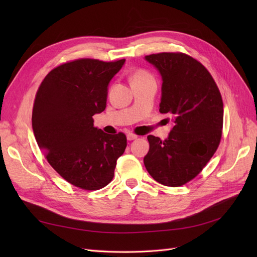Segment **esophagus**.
I'll return each mask as SVG.
<instances>
[{"instance_id": "1", "label": "esophagus", "mask_w": 257, "mask_h": 257, "mask_svg": "<svg viewBox=\"0 0 257 257\" xmlns=\"http://www.w3.org/2000/svg\"><path fill=\"white\" fill-rule=\"evenodd\" d=\"M126 137H127V141H134V139L138 138V136L136 134H133V133H128L126 135Z\"/></svg>"}]
</instances>
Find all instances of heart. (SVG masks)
<instances>
[{"label": "heart", "instance_id": "heart-1", "mask_svg": "<svg viewBox=\"0 0 257 257\" xmlns=\"http://www.w3.org/2000/svg\"><path fill=\"white\" fill-rule=\"evenodd\" d=\"M147 79H153L152 76L144 71V69H138L136 71L133 76H132V82H136V81H143V80H147Z\"/></svg>", "mask_w": 257, "mask_h": 257}]
</instances>
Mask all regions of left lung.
Returning a JSON list of instances; mask_svg holds the SVG:
<instances>
[{
	"instance_id": "1",
	"label": "left lung",
	"mask_w": 257,
	"mask_h": 257,
	"mask_svg": "<svg viewBox=\"0 0 257 257\" xmlns=\"http://www.w3.org/2000/svg\"><path fill=\"white\" fill-rule=\"evenodd\" d=\"M162 76L160 112L174 116L165 141L149 135L144 163L159 183L181 186L193 180L213 157L223 128V100L208 69L182 52L146 56Z\"/></svg>"
}]
</instances>
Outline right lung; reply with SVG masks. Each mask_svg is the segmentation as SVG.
<instances>
[{"mask_svg": "<svg viewBox=\"0 0 257 257\" xmlns=\"http://www.w3.org/2000/svg\"><path fill=\"white\" fill-rule=\"evenodd\" d=\"M124 62H66L50 71L36 92V143L62 178L85 191L99 190L112 180L116 160L126 148L125 134H106L92 118L105 110L108 83Z\"/></svg>", "mask_w": 257, "mask_h": 257, "instance_id": "obj_1", "label": "right lung"}]
</instances>
